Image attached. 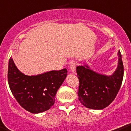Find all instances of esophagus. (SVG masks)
I'll return each mask as SVG.
<instances>
[{"label": "esophagus", "instance_id": "esophagus-1", "mask_svg": "<svg viewBox=\"0 0 131 131\" xmlns=\"http://www.w3.org/2000/svg\"><path fill=\"white\" fill-rule=\"evenodd\" d=\"M76 66H77V63L74 62H72L70 64V66H69V68L71 69V72L72 73H75L76 71Z\"/></svg>", "mask_w": 131, "mask_h": 131}]
</instances>
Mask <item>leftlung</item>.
I'll list each match as a JSON object with an SVG mask.
<instances>
[{
  "label": "left lung",
  "mask_w": 131,
  "mask_h": 131,
  "mask_svg": "<svg viewBox=\"0 0 131 131\" xmlns=\"http://www.w3.org/2000/svg\"><path fill=\"white\" fill-rule=\"evenodd\" d=\"M117 55V67L111 75L95 72L86 64L77 67L79 79V100L86 108L103 109L116 97L121 86L124 74L123 64L120 50Z\"/></svg>",
  "instance_id": "1"
}]
</instances>
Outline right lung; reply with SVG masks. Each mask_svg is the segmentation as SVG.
Returning a JSON list of instances; mask_svg holds the SVG:
<instances>
[{"instance_id":"obj_1","label":"right lung","mask_w":131,"mask_h":131,"mask_svg":"<svg viewBox=\"0 0 131 131\" xmlns=\"http://www.w3.org/2000/svg\"><path fill=\"white\" fill-rule=\"evenodd\" d=\"M67 76L66 69L28 76L18 70L11 57L8 62V82L13 96L23 108L34 114L46 111L54 105Z\"/></svg>"}]
</instances>
